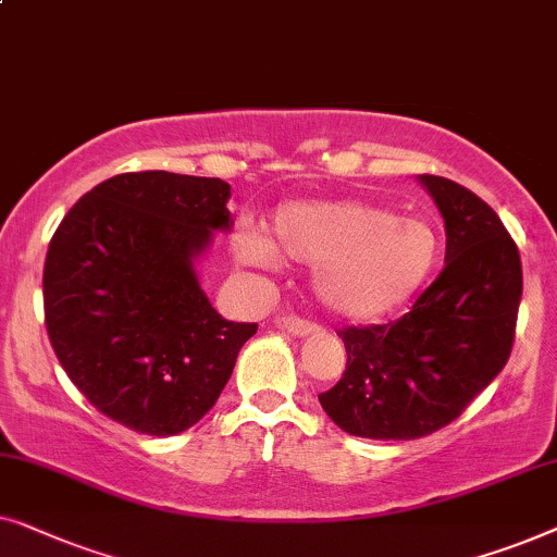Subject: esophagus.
<instances>
[{
	"instance_id": "34e87169",
	"label": "esophagus",
	"mask_w": 557,
	"mask_h": 557,
	"mask_svg": "<svg viewBox=\"0 0 557 557\" xmlns=\"http://www.w3.org/2000/svg\"><path fill=\"white\" fill-rule=\"evenodd\" d=\"M277 327L282 333L295 335V338H308V335L318 331L315 323H308V320H302V318H280Z\"/></svg>"
}]
</instances>
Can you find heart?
<instances>
[{"label": "heart", "mask_w": 557, "mask_h": 557, "mask_svg": "<svg viewBox=\"0 0 557 557\" xmlns=\"http://www.w3.org/2000/svg\"><path fill=\"white\" fill-rule=\"evenodd\" d=\"M237 257L257 268H272L275 257L312 264V295L327 312L375 320L432 280L442 239L429 219L396 216L368 201H289L275 211L268 237L237 242Z\"/></svg>", "instance_id": "1"}]
</instances>
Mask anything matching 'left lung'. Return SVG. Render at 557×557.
<instances>
[{
    "label": "left lung",
    "instance_id": "8db88e82",
    "mask_svg": "<svg viewBox=\"0 0 557 557\" xmlns=\"http://www.w3.org/2000/svg\"><path fill=\"white\" fill-rule=\"evenodd\" d=\"M446 232V268L388 325L346 327V373L320 394L350 436L406 442L451 424L510 358L522 264L499 216L442 176H419Z\"/></svg>",
    "mask_w": 557,
    "mask_h": 557
}]
</instances>
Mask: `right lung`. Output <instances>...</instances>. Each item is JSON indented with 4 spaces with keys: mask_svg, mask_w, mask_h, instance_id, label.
<instances>
[{
    "mask_svg": "<svg viewBox=\"0 0 557 557\" xmlns=\"http://www.w3.org/2000/svg\"><path fill=\"white\" fill-rule=\"evenodd\" d=\"M222 178L140 171L98 184L47 249L45 325L60 366L108 419L151 436L216 404L255 323L211 308L197 260L230 232Z\"/></svg>",
    "mask_w": 557,
    "mask_h": 557,
    "instance_id": "1",
    "label": "right lung"
}]
</instances>
